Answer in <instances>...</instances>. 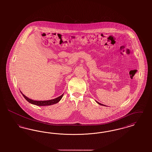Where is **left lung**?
Segmentation results:
<instances>
[{"mask_svg": "<svg viewBox=\"0 0 152 152\" xmlns=\"http://www.w3.org/2000/svg\"><path fill=\"white\" fill-rule=\"evenodd\" d=\"M97 103H98V104H100V105H102V104H100V103H99V102H97Z\"/></svg>", "mask_w": 152, "mask_h": 152, "instance_id": "8db88e82", "label": "left lung"}]
</instances>
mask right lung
I'll list each match as a JSON object with an SVG mask.
<instances>
[{
  "label": "right lung",
  "instance_id": "obj_1",
  "mask_svg": "<svg viewBox=\"0 0 152 152\" xmlns=\"http://www.w3.org/2000/svg\"><path fill=\"white\" fill-rule=\"evenodd\" d=\"M22 95L25 98V99L28 102H29V103H31L32 104L38 105V106H46V105H53V104L58 103V102L60 101L61 100V99L63 97V94L56 99L50 100H47V101H35V100H31L29 98H28L27 97H26L23 94H22Z\"/></svg>",
  "mask_w": 152,
  "mask_h": 152
}]
</instances>
